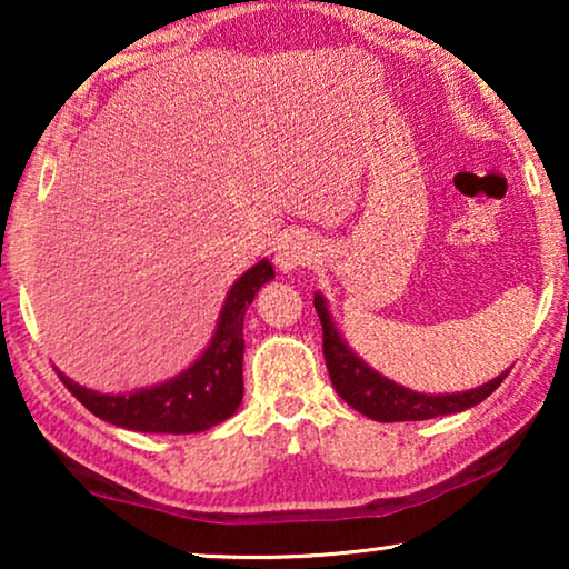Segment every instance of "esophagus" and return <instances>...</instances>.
<instances>
[{
    "label": "esophagus",
    "instance_id": "obj_1",
    "mask_svg": "<svg viewBox=\"0 0 569 569\" xmlns=\"http://www.w3.org/2000/svg\"><path fill=\"white\" fill-rule=\"evenodd\" d=\"M321 248L306 232H292V236H284L274 248V263L279 271L290 274V271L306 269L310 263L318 261V253Z\"/></svg>",
    "mask_w": 569,
    "mask_h": 569
}]
</instances>
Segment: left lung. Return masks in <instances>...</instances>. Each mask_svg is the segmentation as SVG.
Here are the masks:
<instances>
[{
  "label": "left lung",
  "mask_w": 569,
  "mask_h": 569,
  "mask_svg": "<svg viewBox=\"0 0 569 569\" xmlns=\"http://www.w3.org/2000/svg\"><path fill=\"white\" fill-rule=\"evenodd\" d=\"M316 313L323 326V357L329 368L331 383L337 393L349 407L360 415L376 419V422H419V419H432L442 415H458L477 407L495 391L497 386L508 378L510 370L502 376L487 380L485 386L471 388V391L458 393H419L411 388H403L396 380L380 376L372 370L362 357H357L341 337V331L333 323L329 302L321 292L313 295Z\"/></svg>",
  "instance_id": "obj_1"
}]
</instances>
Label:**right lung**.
Instances as JSON below:
<instances>
[{
	"mask_svg": "<svg viewBox=\"0 0 569 569\" xmlns=\"http://www.w3.org/2000/svg\"><path fill=\"white\" fill-rule=\"evenodd\" d=\"M274 279L269 259L253 263L230 287L204 352L166 383L127 393H100L59 372L77 401L92 415L134 432L191 435L224 422L243 401V318L256 292Z\"/></svg>",
	"mask_w": 569,
	"mask_h": 569,
	"instance_id": "obj_1",
	"label": "right lung"
}]
</instances>
